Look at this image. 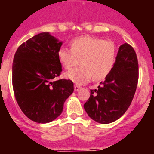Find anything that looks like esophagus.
I'll use <instances>...</instances> for the list:
<instances>
[{
  "instance_id": "1",
  "label": "esophagus",
  "mask_w": 154,
  "mask_h": 154,
  "mask_svg": "<svg viewBox=\"0 0 154 154\" xmlns=\"http://www.w3.org/2000/svg\"><path fill=\"white\" fill-rule=\"evenodd\" d=\"M80 89H81V86H80V85H75V86H74V90H75V92H77V91L79 90Z\"/></svg>"
}]
</instances>
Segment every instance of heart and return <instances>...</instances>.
<instances>
[{"label":"heart","instance_id":"obj_1","mask_svg":"<svg viewBox=\"0 0 154 154\" xmlns=\"http://www.w3.org/2000/svg\"><path fill=\"white\" fill-rule=\"evenodd\" d=\"M58 59L65 69L81 63L82 66L69 71L65 77L77 85L87 83L92 76L96 80L105 79L112 72L116 58L113 42L89 36L76 38L71 48L62 47L58 51Z\"/></svg>","mask_w":154,"mask_h":154}]
</instances>
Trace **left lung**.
<instances>
[{"mask_svg":"<svg viewBox=\"0 0 154 154\" xmlns=\"http://www.w3.org/2000/svg\"><path fill=\"white\" fill-rule=\"evenodd\" d=\"M138 60L133 48L121 45L112 72L97 89H91L84 104L89 117L102 124L117 120L128 109L133 99L139 77Z\"/></svg>","mask_w":154,"mask_h":154,"instance_id":"obj_1","label":"left lung"}]
</instances>
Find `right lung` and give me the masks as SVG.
<instances>
[{"mask_svg": "<svg viewBox=\"0 0 154 154\" xmlns=\"http://www.w3.org/2000/svg\"><path fill=\"white\" fill-rule=\"evenodd\" d=\"M62 42L42 32L19 46L14 57L12 84L24 114L38 123H50L62 112L74 91L69 79L55 80L62 72L58 51Z\"/></svg>", "mask_w": 154, "mask_h": 154, "instance_id": "right-lung-1", "label": "right lung"}]
</instances>
